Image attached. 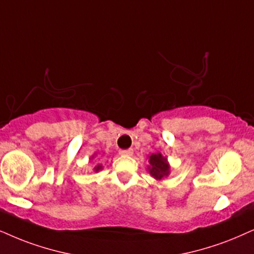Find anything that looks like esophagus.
Masks as SVG:
<instances>
[{"instance_id": "esophagus-1", "label": "esophagus", "mask_w": 254, "mask_h": 254, "mask_svg": "<svg viewBox=\"0 0 254 254\" xmlns=\"http://www.w3.org/2000/svg\"><path fill=\"white\" fill-rule=\"evenodd\" d=\"M133 150L132 149H127V150H121L120 155L122 156H132Z\"/></svg>"}]
</instances>
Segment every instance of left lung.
<instances>
[{
  "mask_svg": "<svg viewBox=\"0 0 254 254\" xmlns=\"http://www.w3.org/2000/svg\"><path fill=\"white\" fill-rule=\"evenodd\" d=\"M147 159H149L147 172L156 181H162V179L166 178L170 175L171 166H170L168 158L165 156H163L162 153H151L150 156H147Z\"/></svg>",
  "mask_w": 254,
  "mask_h": 254,
  "instance_id": "obj_1",
  "label": "left lung"
}]
</instances>
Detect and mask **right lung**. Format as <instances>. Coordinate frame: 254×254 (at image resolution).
Wrapping results in <instances>:
<instances>
[{
    "instance_id": "obj_1",
    "label": "right lung",
    "mask_w": 254,
    "mask_h": 254,
    "mask_svg": "<svg viewBox=\"0 0 254 254\" xmlns=\"http://www.w3.org/2000/svg\"><path fill=\"white\" fill-rule=\"evenodd\" d=\"M96 156H97V153H94V155L90 157V160L95 159ZM97 159H98V158H97ZM95 162H96V160H95ZM94 164H95V166H94V169H92V170H94V171H95L96 173L99 172V171H102V170H103V165H102L101 163H94Z\"/></svg>"
}]
</instances>
